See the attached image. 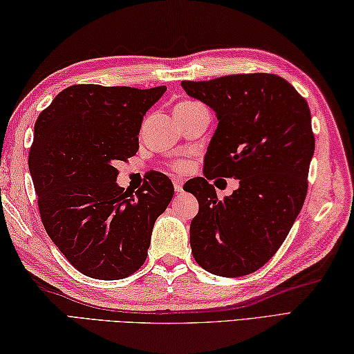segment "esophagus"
Here are the masks:
<instances>
[{"label":"esophagus","instance_id":"obj_1","mask_svg":"<svg viewBox=\"0 0 354 354\" xmlns=\"http://www.w3.org/2000/svg\"><path fill=\"white\" fill-rule=\"evenodd\" d=\"M173 187H175L176 193H181L183 192V181H181V179H178V178L173 179Z\"/></svg>","mask_w":354,"mask_h":354}]
</instances>
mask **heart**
Returning a JSON list of instances; mask_svg holds the SVG:
<instances>
[{"label": "heart", "instance_id": "b5f03b06", "mask_svg": "<svg viewBox=\"0 0 354 354\" xmlns=\"http://www.w3.org/2000/svg\"><path fill=\"white\" fill-rule=\"evenodd\" d=\"M198 106H202V104H199V103H196V102H184V103H179L178 104V109H193V108H198ZM184 167L185 165L184 164H176V169L178 170H184Z\"/></svg>", "mask_w": 354, "mask_h": 354}]
</instances>
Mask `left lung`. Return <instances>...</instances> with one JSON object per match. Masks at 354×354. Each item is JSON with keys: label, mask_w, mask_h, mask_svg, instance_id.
Here are the masks:
<instances>
[{"label": "left lung", "mask_w": 354, "mask_h": 354, "mask_svg": "<svg viewBox=\"0 0 354 354\" xmlns=\"http://www.w3.org/2000/svg\"><path fill=\"white\" fill-rule=\"evenodd\" d=\"M181 86L219 122L204 178L184 185L199 202L190 225L193 257L214 275L255 272L272 259L303 208L315 152L310 109L275 74L184 80ZM216 176L239 178V189L219 201L207 184Z\"/></svg>", "instance_id": "8db88e82"}]
</instances>
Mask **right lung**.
Listing matches in <instances>:
<instances>
[{
	"instance_id": "obj_1",
	"label": "right lung",
	"mask_w": 354,
	"mask_h": 354,
	"mask_svg": "<svg viewBox=\"0 0 354 354\" xmlns=\"http://www.w3.org/2000/svg\"><path fill=\"white\" fill-rule=\"evenodd\" d=\"M165 86L73 85L35 124L28 169L45 231L82 274L122 280L146 261L158 216L173 198L156 173L135 194L117 184V162L138 150L142 117Z\"/></svg>"
}]
</instances>
